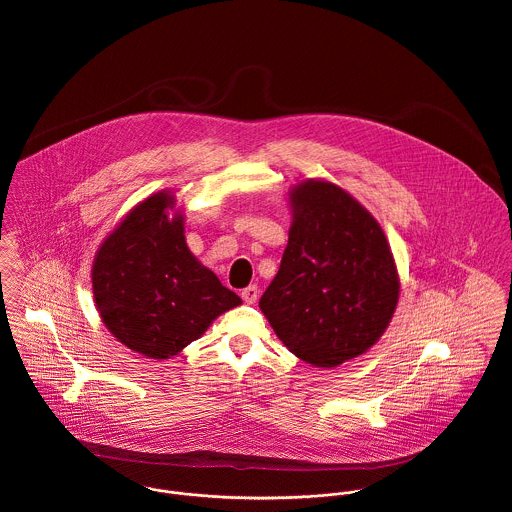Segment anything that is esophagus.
Segmentation results:
<instances>
[{"label": "esophagus", "mask_w": 512, "mask_h": 512, "mask_svg": "<svg viewBox=\"0 0 512 512\" xmlns=\"http://www.w3.org/2000/svg\"><path fill=\"white\" fill-rule=\"evenodd\" d=\"M241 298H243L245 304H255L257 298H259V288H257L255 284L243 288V290H241Z\"/></svg>", "instance_id": "obj_1"}]
</instances>
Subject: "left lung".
I'll use <instances>...</instances> for the list:
<instances>
[{
    "label": "left lung",
    "mask_w": 512,
    "mask_h": 512,
    "mask_svg": "<svg viewBox=\"0 0 512 512\" xmlns=\"http://www.w3.org/2000/svg\"><path fill=\"white\" fill-rule=\"evenodd\" d=\"M290 204L288 245L259 308L290 353L331 368L386 331L399 298L394 255L372 214L333 183L304 181Z\"/></svg>",
    "instance_id": "8db88e82"
}]
</instances>
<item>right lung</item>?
<instances>
[{"instance_id":"obj_1","label":"right lung","mask_w":512,"mask_h":512,"mask_svg":"<svg viewBox=\"0 0 512 512\" xmlns=\"http://www.w3.org/2000/svg\"><path fill=\"white\" fill-rule=\"evenodd\" d=\"M173 195L138 204L103 241L93 263L95 304L107 329L150 358L183 351L241 298L202 267L183 236V218H167Z\"/></svg>"}]
</instances>
